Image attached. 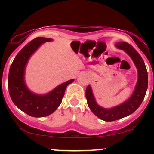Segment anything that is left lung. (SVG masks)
<instances>
[{"instance_id":"left-lung-1","label":"left lung","mask_w":154,"mask_h":154,"mask_svg":"<svg viewBox=\"0 0 154 154\" xmlns=\"http://www.w3.org/2000/svg\"><path fill=\"white\" fill-rule=\"evenodd\" d=\"M116 46L122 49L131 57L138 72V80L135 91L129 99L121 105L112 109H103L95 102L91 86L86 88L85 96L88 105L92 112L100 119L112 122L128 116L137 110L143 100L148 88V72L142 57L130 44L125 42H118Z\"/></svg>"}]
</instances>
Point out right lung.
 <instances>
[{"label": "right lung", "instance_id": "obj_1", "mask_svg": "<svg viewBox=\"0 0 154 154\" xmlns=\"http://www.w3.org/2000/svg\"><path fill=\"white\" fill-rule=\"evenodd\" d=\"M51 40L39 37L29 42L16 56L8 73V92L12 101L20 110L34 117H43L54 112L62 101L67 85L74 81L70 79L44 95L34 94L26 88L24 75L28 59L42 43Z\"/></svg>", "mask_w": 154, "mask_h": 154}]
</instances>
